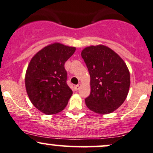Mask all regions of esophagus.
I'll use <instances>...</instances> for the list:
<instances>
[{"label": "esophagus", "instance_id": "obj_1", "mask_svg": "<svg viewBox=\"0 0 153 153\" xmlns=\"http://www.w3.org/2000/svg\"><path fill=\"white\" fill-rule=\"evenodd\" d=\"M80 84H78V85H75V89H76V90H78L80 88Z\"/></svg>", "mask_w": 153, "mask_h": 153}]
</instances>
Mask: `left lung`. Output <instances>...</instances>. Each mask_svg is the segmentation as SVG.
Here are the masks:
<instances>
[{
  "label": "left lung",
  "instance_id": "left-lung-1",
  "mask_svg": "<svg viewBox=\"0 0 153 153\" xmlns=\"http://www.w3.org/2000/svg\"><path fill=\"white\" fill-rule=\"evenodd\" d=\"M81 56L91 77V93L85 105L97 113H111L123 103L128 93L130 73L125 62L104 45L85 47Z\"/></svg>",
  "mask_w": 153,
  "mask_h": 153
}]
</instances>
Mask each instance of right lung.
Instances as JSON below:
<instances>
[{
    "mask_svg": "<svg viewBox=\"0 0 153 153\" xmlns=\"http://www.w3.org/2000/svg\"><path fill=\"white\" fill-rule=\"evenodd\" d=\"M75 50V47L53 43L40 50L30 60L25 74V87L32 104L43 113L56 114L68 105L73 91L67 84L65 63Z\"/></svg>",
    "mask_w": 153,
    "mask_h": 153,
    "instance_id": "obj_1",
    "label": "right lung"
}]
</instances>
